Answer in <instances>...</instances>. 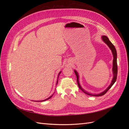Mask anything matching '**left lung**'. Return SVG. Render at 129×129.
Returning <instances> with one entry per match:
<instances>
[{"mask_svg": "<svg viewBox=\"0 0 129 129\" xmlns=\"http://www.w3.org/2000/svg\"><path fill=\"white\" fill-rule=\"evenodd\" d=\"M102 40L106 44L110 49L111 50V52L112 53V55H113V57H114V60H113V67H112V72H113V75H114V77H113V79L112 80V81L111 82V84L109 85V86L104 91H103V92H101L100 93H97V94H94V93H90L87 92V91L84 90L81 87V85L80 84L79 82V74L78 73L75 71V70H74V72L75 73V75L77 77V84H78V86H79V88L83 92H84L85 94L90 95V96H103L104 95L105 93H106L109 89L111 88V87L112 86L113 84L115 83V82L116 81L117 79V71H118V69H117V52H116V49L115 47V46H114L112 43L110 42V41L109 40V39H108V38L106 36H102Z\"/></svg>", "mask_w": 129, "mask_h": 129, "instance_id": "8db88e82", "label": "left lung"}]
</instances>
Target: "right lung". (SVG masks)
<instances>
[{
  "instance_id": "1",
  "label": "right lung",
  "mask_w": 129,
  "mask_h": 129,
  "mask_svg": "<svg viewBox=\"0 0 129 129\" xmlns=\"http://www.w3.org/2000/svg\"><path fill=\"white\" fill-rule=\"evenodd\" d=\"M61 73V72H60L59 73V74H58V77H57V82H56V84H57V82H58V76H59V75H60ZM53 96V94L52 95L50 96L49 97H48V99H47L44 100H42V101H38V102H43V101H46V100H49V99H50V98H51V97H52ZM36 102H37V101H36Z\"/></svg>"
}]
</instances>
